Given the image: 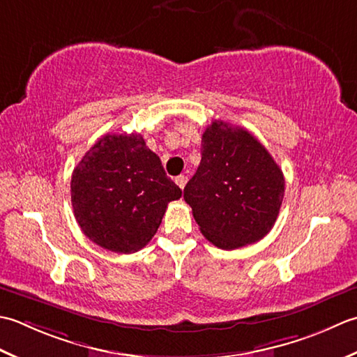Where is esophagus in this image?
Returning a JSON list of instances; mask_svg holds the SVG:
<instances>
[{
	"label": "esophagus",
	"instance_id": "esophagus-1",
	"mask_svg": "<svg viewBox=\"0 0 357 357\" xmlns=\"http://www.w3.org/2000/svg\"><path fill=\"white\" fill-rule=\"evenodd\" d=\"M176 183L178 185L180 189H185V186H186V183H188V177H186V176H178V177L176 178Z\"/></svg>",
	"mask_w": 357,
	"mask_h": 357
}]
</instances>
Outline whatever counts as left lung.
Here are the masks:
<instances>
[{"label":"left lung","mask_w":357,"mask_h":357,"mask_svg":"<svg viewBox=\"0 0 357 357\" xmlns=\"http://www.w3.org/2000/svg\"><path fill=\"white\" fill-rule=\"evenodd\" d=\"M183 192L202 234L217 248L237 250L271 231L285 178L256 137L214 120L202 135V162Z\"/></svg>","instance_id":"left-lung-1"}]
</instances>
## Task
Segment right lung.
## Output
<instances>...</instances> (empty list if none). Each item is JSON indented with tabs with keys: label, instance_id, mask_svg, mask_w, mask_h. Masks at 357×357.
Wrapping results in <instances>:
<instances>
[{
	"label": "right lung",
	"instance_id": "1",
	"mask_svg": "<svg viewBox=\"0 0 357 357\" xmlns=\"http://www.w3.org/2000/svg\"><path fill=\"white\" fill-rule=\"evenodd\" d=\"M181 189L140 134H106L72 174L70 199L84 236L109 251L130 254L154 237Z\"/></svg>",
	"mask_w": 357,
	"mask_h": 357
}]
</instances>
